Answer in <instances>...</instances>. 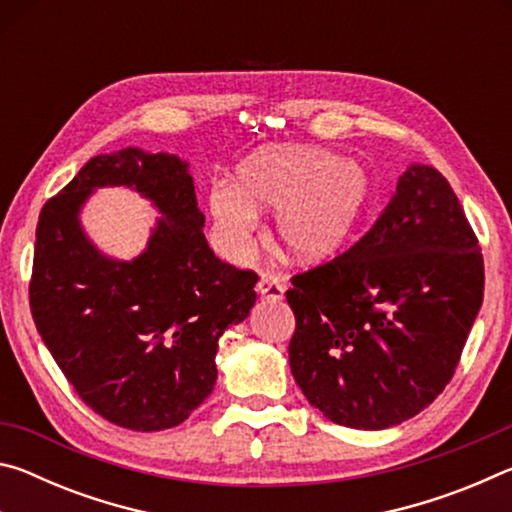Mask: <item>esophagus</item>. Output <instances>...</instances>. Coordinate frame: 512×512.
Instances as JSON below:
<instances>
[{"label":"esophagus","instance_id":"1","mask_svg":"<svg viewBox=\"0 0 512 512\" xmlns=\"http://www.w3.org/2000/svg\"><path fill=\"white\" fill-rule=\"evenodd\" d=\"M284 289H287V284L271 273H262V277H259L257 282V293L266 300H282Z\"/></svg>","mask_w":512,"mask_h":512}]
</instances>
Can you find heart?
<instances>
[{
    "label": "heart",
    "mask_w": 512,
    "mask_h": 512,
    "mask_svg": "<svg viewBox=\"0 0 512 512\" xmlns=\"http://www.w3.org/2000/svg\"><path fill=\"white\" fill-rule=\"evenodd\" d=\"M368 198L359 164L323 149H264L239 164L237 187L210 189V214L235 257L253 246L257 212H275L277 248L293 262L320 264L348 241Z\"/></svg>",
    "instance_id": "obj_1"
}]
</instances>
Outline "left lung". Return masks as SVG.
Returning a JSON list of instances; mask_svg holds the SVG:
<instances>
[{
	"mask_svg": "<svg viewBox=\"0 0 512 512\" xmlns=\"http://www.w3.org/2000/svg\"><path fill=\"white\" fill-rule=\"evenodd\" d=\"M289 363L343 427L402 424L445 391L483 302V257L454 189L411 162L348 253L291 277Z\"/></svg>",
	"mask_w": 512,
	"mask_h": 512,
	"instance_id": "8db88e82",
	"label": "left lung"
}]
</instances>
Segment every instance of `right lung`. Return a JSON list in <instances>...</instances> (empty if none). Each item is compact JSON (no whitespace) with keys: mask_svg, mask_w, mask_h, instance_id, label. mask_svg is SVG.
Returning a JSON list of instances; mask_svg holds the SVG:
<instances>
[{"mask_svg":"<svg viewBox=\"0 0 512 512\" xmlns=\"http://www.w3.org/2000/svg\"><path fill=\"white\" fill-rule=\"evenodd\" d=\"M103 186L131 188L161 214L133 260L101 254L82 228V207ZM203 225L189 162L135 146L94 155L42 207L33 320L81 400L117 427L185 422L212 393L221 334L255 305L257 275L221 262Z\"/></svg>","mask_w":512,"mask_h":512,"instance_id":"right-lung-1","label":"right lung"}]
</instances>
